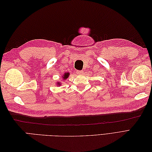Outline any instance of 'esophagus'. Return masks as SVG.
Returning a JSON list of instances; mask_svg holds the SVG:
<instances>
[{"label": "esophagus", "mask_w": 152, "mask_h": 152, "mask_svg": "<svg viewBox=\"0 0 152 152\" xmlns=\"http://www.w3.org/2000/svg\"><path fill=\"white\" fill-rule=\"evenodd\" d=\"M76 72H77V74H82V73H84V71H82V70H77Z\"/></svg>", "instance_id": "34e87169"}]
</instances>
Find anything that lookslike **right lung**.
Segmentation results:
<instances>
[{
	"label": "right lung",
	"instance_id": "obj_1",
	"mask_svg": "<svg viewBox=\"0 0 152 152\" xmlns=\"http://www.w3.org/2000/svg\"><path fill=\"white\" fill-rule=\"evenodd\" d=\"M68 76H69V73H64V75L63 76V79H67V78L68 77ZM60 84L59 83H58V85H59Z\"/></svg>",
	"mask_w": 152,
	"mask_h": 152
}]
</instances>
